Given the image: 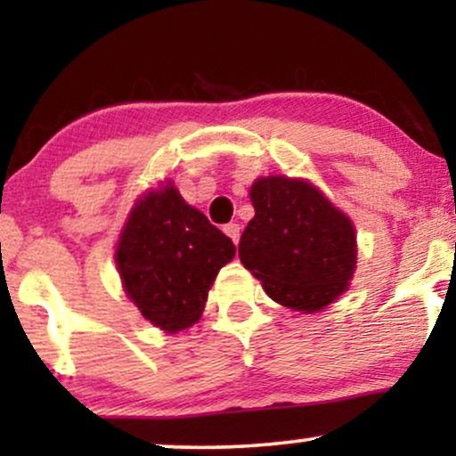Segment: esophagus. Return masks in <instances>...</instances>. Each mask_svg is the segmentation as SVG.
<instances>
[{
	"instance_id": "obj_1",
	"label": "esophagus",
	"mask_w": 456,
	"mask_h": 456,
	"mask_svg": "<svg viewBox=\"0 0 456 456\" xmlns=\"http://www.w3.org/2000/svg\"><path fill=\"white\" fill-rule=\"evenodd\" d=\"M223 232L229 235V238H232V241L235 246H238V241H240V224H235V223H229V224H224L223 227Z\"/></svg>"
}]
</instances>
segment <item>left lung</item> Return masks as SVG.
<instances>
[{"instance_id":"left-lung-1","label":"left lung","mask_w":456,"mask_h":456,"mask_svg":"<svg viewBox=\"0 0 456 456\" xmlns=\"http://www.w3.org/2000/svg\"><path fill=\"white\" fill-rule=\"evenodd\" d=\"M255 218L240 240V261L275 303L315 314L347 292L357 267L351 218L305 178L252 183Z\"/></svg>"}]
</instances>
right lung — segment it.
<instances>
[{
    "label": "right lung",
    "mask_w": 456,
    "mask_h": 456,
    "mask_svg": "<svg viewBox=\"0 0 456 456\" xmlns=\"http://www.w3.org/2000/svg\"><path fill=\"white\" fill-rule=\"evenodd\" d=\"M233 241L189 206L172 181L134 201L115 244L126 297L159 330L176 334L204 314Z\"/></svg>",
    "instance_id": "right-lung-1"
}]
</instances>
